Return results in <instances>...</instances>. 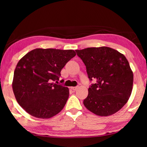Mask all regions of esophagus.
I'll use <instances>...</instances> for the list:
<instances>
[{
  "instance_id": "34e87169",
  "label": "esophagus",
  "mask_w": 147,
  "mask_h": 147,
  "mask_svg": "<svg viewBox=\"0 0 147 147\" xmlns=\"http://www.w3.org/2000/svg\"><path fill=\"white\" fill-rule=\"evenodd\" d=\"M71 88L74 90V91H75V90H76L78 88V86H72L71 87Z\"/></svg>"
}]
</instances>
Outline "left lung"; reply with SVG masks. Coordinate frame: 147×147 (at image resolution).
Returning a JSON list of instances; mask_svg holds the SVG:
<instances>
[{
	"mask_svg": "<svg viewBox=\"0 0 147 147\" xmlns=\"http://www.w3.org/2000/svg\"><path fill=\"white\" fill-rule=\"evenodd\" d=\"M86 65L89 79L96 83L88 88L83 104L99 116H109L120 110L132 92L133 73L127 59L107 47L76 50Z\"/></svg>",
	"mask_w": 147,
	"mask_h": 147,
	"instance_id": "8db88e82",
	"label": "left lung"
}]
</instances>
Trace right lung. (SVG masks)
Listing matches in <instances>:
<instances>
[{"label":"right lung","instance_id":"right-lung-1","mask_svg":"<svg viewBox=\"0 0 147 147\" xmlns=\"http://www.w3.org/2000/svg\"><path fill=\"white\" fill-rule=\"evenodd\" d=\"M75 55L73 50L39 48L19 61L12 90L19 105L27 113L37 118L50 119L62 110L69 90L54 82L58 83L61 69Z\"/></svg>","mask_w":147,"mask_h":147}]
</instances>
